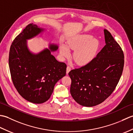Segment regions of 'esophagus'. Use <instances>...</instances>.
Segmentation results:
<instances>
[{
  "mask_svg": "<svg viewBox=\"0 0 133 133\" xmlns=\"http://www.w3.org/2000/svg\"><path fill=\"white\" fill-rule=\"evenodd\" d=\"M70 70H71V67H70V66H68L67 67V70H66V73H67V74H68V73L70 72Z\"/></svg>",
  "mask_w": 133,
  "mask_h": 133,
  "instance_id": "34e87169",
  "label": "esophagus"
}]
</instances>
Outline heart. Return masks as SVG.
<instances>
[{
  "label": "heart",
  "instance_id": "1",
  "mask_svg": "<svg viewBox=\"0 0 133 133\" xmlns=\"http://www.w3.org/2000/svg\"><path fill=\"white\" fill-rule=\"evenodd\" d=\"M99 46V43L92 36L83 34L75 37L67 42V46L62 44L60 54L62 56L67 58L70 56V50L74 51L72 59L78 65H86L91 62L95 57Z\"/></svg>",
  "mask_w": 133,
  "mask_h": 133
}]
</instances>
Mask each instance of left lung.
Segmentation results:
<instances>
[{
  "label": "left lung",
  "mask_w": 133,
  "mask_h": 133,
  "mask_svg": "<svg viewBox=\"0 0 133 133\" xmlns=\"http://www.w3.org/2000/svg\"><path fill=\"white\" fill-rule=\"evenodd\" d=\"M106 45L89 63L72 70L70 93L82 106L92 107L102 103L114 91L124 66V54L111 33L104 30Z\"/></svg>",
  "instance_id": "left-lung-1"
}]
</instances>
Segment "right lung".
Instances as JSON below:
<instances>
[{
	"label": "right lung",
	"instance_id": "add662e5",
	"mask_svg": "<svg viewBox=\"0 0 133 133\" xmlns=\"http://www.w3.org/2000/svg\"><path fill=\"white\" fill-rule=\"evenodd\" d=\"M43 31L33 23L28 24L12 42L8 63L14 86L22 97L34 103H42L50 98L55 84L66 74L67 66L51 54L58 46L51 44L38 54L27 46V39Z\"/></svg>",
	"mask_w": 133,
	"mask_h": 133
}]
</instances>
